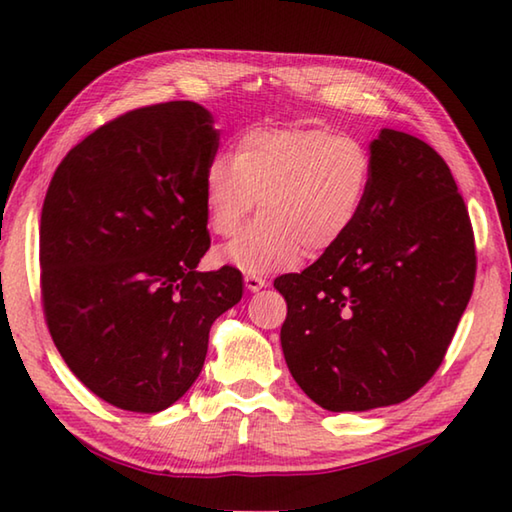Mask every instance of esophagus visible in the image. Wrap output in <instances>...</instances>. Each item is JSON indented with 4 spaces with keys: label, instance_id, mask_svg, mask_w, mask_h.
I'll return each instance as SVG.
<instances>
[{
    "label": "esophagus",
    "instance_id": "34e87169",
    "mask_svg": "<svg viewBox=\"0 0 512 512\" xmlns=\"http://www.w3.org/2000/svg\"><path fill=\"white\" fill-rule=\"evenodd\" d=\"M244 282H246V288L250 293L262 291V288L266 286V280H264V277H259V275H246Z\"/></svg>",
    "mask_w": 512,
    "mask_h": 512
}]
</instances>
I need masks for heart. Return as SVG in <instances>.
I'll use <instances>...</instances> for the list:
<instances>
[{"instance_id":"1","label":"heart","mask_w":512,"mask_h":512,"mask_svg":"<svg viewBox=\"0 0 512 512\" xmlns=\"http://www.w3.org/2000/svg\"><path fill=\"white\" fill-rule=\"evenodd\" d=\"M374 174L365 143L318 127L253 129L239 138L232 159L217 156L203 172V206L212 235H244L219 259L248 275L275 273L320 255L356 224Z\"/></svg>"}]
</instances>
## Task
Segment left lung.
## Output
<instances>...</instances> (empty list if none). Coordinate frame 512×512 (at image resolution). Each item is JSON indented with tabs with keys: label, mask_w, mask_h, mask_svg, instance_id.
I'll return each instance as SVG.
<instances>
[{
	"label": "left lung",
	"mask_w": 512,
	"mask_h": 512,
	"mask_svg": "<svg viewBox=\"0 0 512 512\" xmlns=\"http://www.w3.org/2000/svg\"><path fill=\"white\" fill-rule=\"evenodd\" d=\"M353 228L302 273L275 280L282 349L302 392L329 412L403 403L434 376L475 286L468 208L421 138L380 129Z\"/></svg>",
	"instance_id": "1"
}]
</instances>
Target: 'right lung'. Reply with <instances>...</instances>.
<instances>
[{"instance_id": "1", "label": "right lung", "mask_w": 512, "mask_h": 512, "mask_svg": "<svg viewBox=\"0 0 512 512\" xmlns=\"http://www.w3.org/2000/svg\"><path fill=\"white\" fill-rule=\"evenodd\" d=\"M212 123L190 100L127 111L73 147L46 190V324L80 383L120 410L179 401L201 374L212 322L244 293L237 268L197 271L210 248Z\"/></svg>"}]
</instances>
